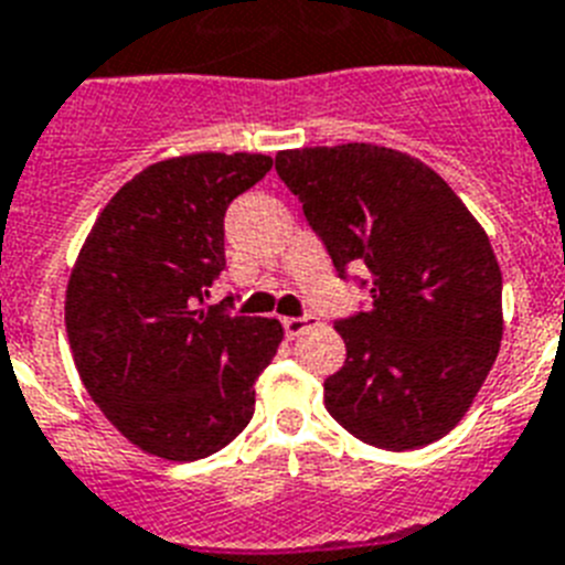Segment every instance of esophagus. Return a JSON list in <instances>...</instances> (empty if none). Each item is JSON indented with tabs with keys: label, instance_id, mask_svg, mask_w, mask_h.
<instances>
[{
	"label": "esophagus",
	"instance_id": "34e87169",
	"mask_svg": "<svg viewBox=\"0 0 565 565\" xmlns=\"http://www.w3.org/2000/svg\"><path fill=\"white\" fill-rule=\"evenodd\" d=\"M315 323V317H282V329H286L288 338H297V334H302L309 326Z\"/></svg>",
	"mask_w": 565,
	"mask_h": 565
}]
</instances>
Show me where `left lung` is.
<instances>
[{
  "instance_id": "left-lung-1",
  "label": "left lung",
  "mask_w": 565,
  "mask_h": 565,
  "mask_svg": "<svg viewBox=\"0 0 565 565\" xmlns=\"http://www.w3.org/2000/svg\"><path fill=\"white\" fill-rule=\"evenodd\" d=\"M277 172L340 277L370 271V309L334 323L347 363L326 377V409L384 450L441 439L500 352L502 271L488 233L439 172L398 149H286Z\"/></svg>"
}]
</instances>
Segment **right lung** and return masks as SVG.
Instances as JSON below:
<instances>
[{"label":"right lung","mask_w":565,"mask_h":565,"mask_svg":"<svg viewBox=\"0 0 565 565\" xmlns=\"http://www.w3.org/2000/svg\"><path fill=\"white\" fill-rule=\"evenodd\" d=\"M271 170L259 152L158 161L100 210L65 288V332L92 401L143 454L193 461L254 416L282 326L202 309L225 271L227 204Z\"/></svg>","instance_id":"add662e5"}]
</instances>
